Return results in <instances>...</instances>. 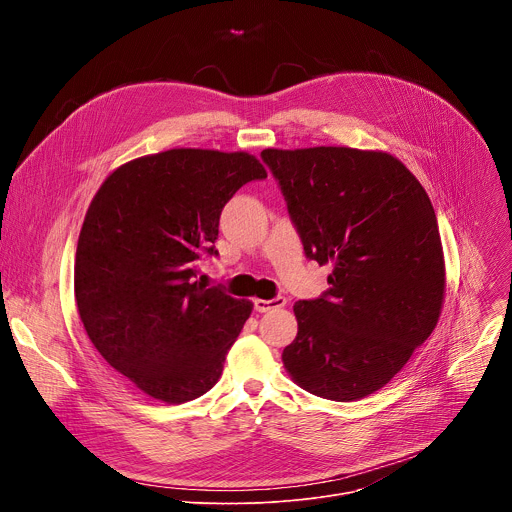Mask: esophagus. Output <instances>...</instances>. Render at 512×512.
<instances>
[{"label":"esophagus","mask_w":512,"mask_h":512,"mask_svg":"<svg viewBox=\"0 0 512 512\" xmlns=\"http://www.w3.org/2000/svg\"><path fill=\"white\" fill-rule=\"evenodd\" d=\"M287 304L285 298H273V300H255V310L257 312H271V310H277V308H283Z\"/></svg>","instance_id":"1"}]
</instances>
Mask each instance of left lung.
Segmentation results:
<instances>
[{"instance_id": "obj_1", "label": "left lung", "mask_w": 512, "mask_h": 512, "mask_svg": "<svg viewBox=\"0 0 512 512\" xmlns=\"http://www.w3.org/2000/svg\"><path fill=\"white\" fill-rule=\"evenodd\" d=\"M304 251L332 265L328 291L294 306L287 375L312 395L356 401L383 389L440 320L446 261L431 200L395 156L318 145L267 148Z\"/></svg>"}]
</instances>
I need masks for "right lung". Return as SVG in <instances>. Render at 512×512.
Wrapping results in <instances>:
<instances>
[{
	"label": "right lung",
	"instance_id": "obj_1",
	"mask_svg": "<svg viewBox=\"0 0 512 512\" xmlns=\"http://www.w3.org/2000/svg\"><path fill=\"white\" fill-rule=\"evenodd\" d=\"M267 178L247 152L174 148L115 168L85 214L75 300L99 354L148 397L204 395L251 316L249 300L206 287L218 218L247 182Z\"/></svg>",
	"mask_w": 512,
	"mask_h": 512
}]
</instances>
